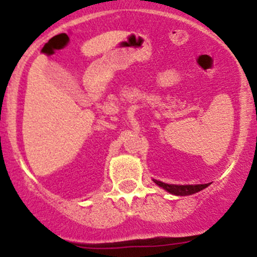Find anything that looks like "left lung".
Returning <instances> with one entry per match:
<instances>
[{
	"label": "left lung",
	"mask_w": 257,
	"mask_h": 257,
	"mask_svg": "<svg viewBox=\"0 0 257 257\" xmlns=\"http://www.w3.org/2000/svg\"><path fill=\"white\" fill-rule=\"evenodd\" d=\"M153 181L158 185V186L163 187V189L167 190L168 192H170V194L175 196H187V195L196 194V192L206 189V187L211 184L209 183V184H197V185H174V184H165L163 183V181L156 180V179H153Z\"/></svg>",
	"instance_id": "left-lung-1"
}]
</instances>
